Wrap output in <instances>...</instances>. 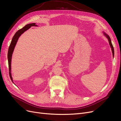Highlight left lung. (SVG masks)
Here are the masks:
<instances>
[{
    "label": "left lung",
    "mask_w": 121,
    "mask_h": 121,
    "mask_svg": "<svg viewBox=\"0 0 121 121\" xmlns=\"http://www.w3.org/2000/svg\"><path fill=\"white\" fill-rule=\"evenodd\" d=\"M103 33H104V36H105V37H107V39H108V42H109V45H110V46H111V47L112 51V56H114V49H113V46H112V42H111V38H110V37H109V36L107 34H106L105 32H104Z\"/></svg>",
    "instance_id": "obj_1"
}]
</instances>
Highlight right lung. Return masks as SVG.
Segmentation results:
<instances>
[{
  "label": "right lung",
  "mask_w": 121,
  "mask_h": 121,
  "mask_svg": "<svg viewBox=\"0 0 121 121\" xmlns=\"http://www.w3.org/2000/svg\"><path fill=\"white\" fill-rule=\"evenodd\" d=\"M35 26L37 27L38 26L36 25V23H31L25 26L22 29H20V30H18L16 34L14 35L12 39V42H11L10 45L8 50V63H9V74L11 80L13 82V79L12 76V73H11V62H12V55L13 52V50L14 49V47L16 46V44L17 43V41L18 39H19V37L21 36V35L23 34L29 28H30L31 27Z\"/></svg>",
  "instance_id": "obj_1"
}]
</instances>
